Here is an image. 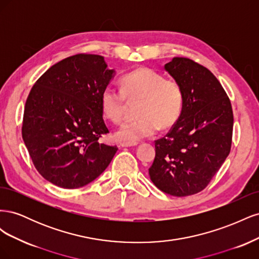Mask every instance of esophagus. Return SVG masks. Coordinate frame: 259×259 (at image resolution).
Listing matches in <instances>:
<instances>
[{
	"mask_svg": "<svg viewBox=\"0 0 259 259\" xmlns=\"http://www.w3.org/2000/svg\"><path fill=\"white\" fill-rule=\"evenodd\" d=\"M133 146H137V143H121L120 147H133Z\"/></svg>",
	"mask_w": 259,
	"mask_h": 259,
	"instance_id": "1",
	"label": "esophagus"
}]
</instances>
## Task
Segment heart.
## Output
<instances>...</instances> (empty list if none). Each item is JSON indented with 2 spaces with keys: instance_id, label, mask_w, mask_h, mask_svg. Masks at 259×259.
Returning <instances> with one entry per match:
<instances>
[{
  "instance_id": "b5f03b06",
  "label": "heart",
  "mask_w": 259,
  "mask_h": 259,
  "mask_svg": "<svg viewBox=\"0 0 259 259\" xmlns=\"http://www.w3.org/2000/svg\"><path fill=\"white\" fill-rule=\"evenodd\" d=\"M137 103L136 120L123 123L114 133L119 142L137 143L154 135L159 128L166 130L177 122L183 111L184 92L180 84L149 68H138L121 79V91L108 86L101 93L104 115L120 123L127 104Z\"/></svg>"
}]
</instances>
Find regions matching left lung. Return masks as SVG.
I'll return each instance as SVG.
<instances>
[{
    "mask_svg": "<svg viewBox=\"0 0 259 259\" xmlns=\"http://www.w3.org/2000/svg\"><path fill=\"white\" fill-rule=\"evenodd\" d=\"M164 68L182 86L184 106L171 130L154 142L149 175L161 191L187 197L204 189L228 156L233 113L222 84L205 67L174 57Z\"/></svg>",
    "mask_w": 259,
    "mask_h": 259,
    "instance_id": "8db88e82",
    "label": "left lung"
}]
</instances>
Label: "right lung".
Wrapping results in <instances>:
<instances>
[{"instance_id": "obj_1", "label": "right lung", "mask_w": 259, "mask_h": 259, "mask_svg": "<svg viewBox=\"0 0 259 259\" xmlns=\"http://www.w3.org/2000/svg\"><path fill=\"white\" fill-rule=\"evenodd\" d=\"M103 56L77 54L42 74L31 89L22 121V139L35 168L46 180L75 189L108 167L116 146L99 143L109 133L101 93L113 79Z\"/></svg>"}]
</instances>
